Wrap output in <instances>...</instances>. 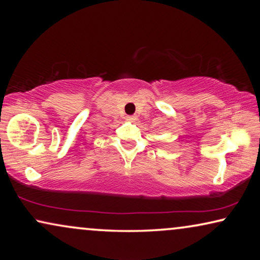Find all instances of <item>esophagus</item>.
Listing matches in <instances>:
<instances>
[{
	"instance_id": "34e87169",
	"label": "esophagus",
	"mask_w": 260,
	"mask_h": 260,
	"mask_svg": "<svg viewBox=\"0 0 260 260\" xmlns=\"http://www.w3.org/2000/svg\"><path fill=\"white\" fill-rule=\"evenodd\" d=\"M126 120H128V121H135V120H136V117H135V116H127V117H126Z\"/></svg>"
}]
</instances>
